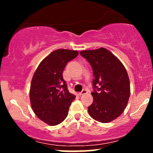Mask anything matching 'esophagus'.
I'll return each instance as SVG.
<instances>
[{
    "label": "esophagus",
    "mask_w": 153,
    "mask_h": 153,
    "mask_svg": "<svg viewBox=\"0 0 153 153\" xmlns=\"http://www.w3.org/2000/svg\"><path fill=\"white\" fill-rule=\"evenodd\" d=\"M88 93V91L85 90V89H83V90H82L81 92H80L79 93V96H82V95H84V94H86Z\"/></svg>",
    "instance_id": "34e87169"
}]
</instances>
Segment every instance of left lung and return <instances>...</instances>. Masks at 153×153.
Wrapping results in <instances>:
<instances>
[{
    "mask_svg": "<svg viewBox=\"0 0 153 153\" xmlns=\"http://www.w3.org/2000/svg\"><path fill=\"white\" fill-rule=\"evenodd\" d=\"M92 67L94 101L88 107L89 114L98 122L108 123L119 117L130 96L127 72L110 51L101 48L80 52Z\"/></svg>",
    "mask_w": 153,
    "mask_h": 153,
    "instance_id": "obj_1",
    "label": "left lung"
}]
</instances>
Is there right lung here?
<instances>
[{
	"label": "right lung",
	"mask_w": 153,
	"mask_h": 153,
	"mask_svg": "<svg viewBox=\"0 0 153 153\" xmlns=\"http://www.w3.org/2000/svg\"><path fill=\"white\" fill-rule=\"evenodd\" d=\"M78 54L75 50H54L40 62L31 80L29 96L32 109L49 125L62 122L75 99L68 91L62 73L67 63Z\"/></svg>",
	"instance_id": "right-lung-1"
}]
</instances>
